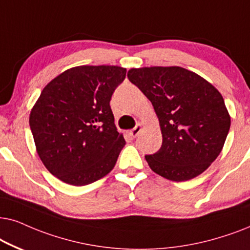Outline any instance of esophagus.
<instances>
[{"mask_svg": "<svg viewBox=\"0 0 250 250\" xmlns=\"http://www.w3.org/2000/svg\"><path fill=\"white\" fill-rule=\"evenodd\" d=\"M142 129H143V125H141V123H138V125H136V127H135L134 129H132V130H130V136H131V137H132V138L137 137L139 132L142 131Z\"/></svg>", "mask_w": 250, "mask_h": 250, "instance_id": "1", "label": "esophagus"}]
</instances>
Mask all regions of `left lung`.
Listing matches in <instances>:
<instances>
[{
    "label": "left lung",
    "instance_id": "1",
    "mask_svg": "<svg viewBox=\"0 0 250 250\" xmlns=\"http://www.w3.org/2000/svg\"><path fill=\"white\" fill-rule=\"evenodd\" d=\"M128 79L151 101L159 118L162 145L145 155L149 168L174 182L202 174L221 153L231 125L219 91L178 66L131 68Z\"/></svg>",
    "mask_w": 250,
    "mask_h": 250
}]
</instances>
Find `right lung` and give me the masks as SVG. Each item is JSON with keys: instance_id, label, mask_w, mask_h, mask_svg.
Instances as JSON below:
<instances>
[{"instance_id": "right-lung-1", "label": "right lung", "mask_w": 250, "mask_h": 250, "mask_svg": "<svg viewBox=\"0 0 250 250\" xmlns=\"http://www.w3.org/2000/svg\"><path fill=\"white\" fill-rule=\"evenodd\" d=\"M119 66H78L44 86L29 125L45 168L67 184H91L114 168L125 144L109 106L125 79Z\"/></svg>"}]
</instances>
